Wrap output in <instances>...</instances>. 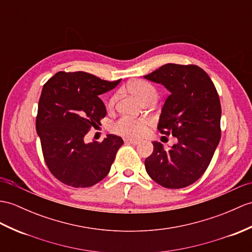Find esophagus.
Wrapping results in <instances>:
<instances>
[{
  "mask_svg": "<svg viewBox=\"0 0 252 252\" xmlns=\"http://www.w3.org/2000/svg\"><path fill=\"white\" fill-rule=\"evenodd\" d=\"M126 143L132 144V145H137V144H139V140H137V139H132V138H126Z\"/></svg>",
  "mask_w": 252,
  "mask_h": 252,
  "instance_id": "obj_1",
  "label": "esophagus"
}]
</instances>
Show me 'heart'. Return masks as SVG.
I'll return each mask as SVG.
<instances>
[{"label": "heart", "instance_id": "1", "mask_svg": "<svg viewBox=\"0 0 252 252\" xmlns=\"http://www.w3.org/2000/svg\"><path fill=\"white\" fill-rule=\"evenodd\" d=\"M127 90L132 94L135 95L140 102L145 103L150 99L156 101L158 97V92L156 88L145 80H134L127 85ZM118 95L115 94L109 101V106L113 107L117 102ZM151 125V120L148 118H131V117L124 116L120 119L114 122L112 130L116 134L122 136L138 138L143 136L147 131L148 126Z\"/></svg>", "mask_w": 252, "mask_h": 252}]
</instances>
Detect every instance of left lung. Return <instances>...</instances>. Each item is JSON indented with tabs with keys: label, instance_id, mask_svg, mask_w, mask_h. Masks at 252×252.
<instances>
[{
	"label": "left lung",
	"instance_id": "8db88e82",
	"mask_svg": "<svg viewBox=\"0 0 252 252\" xmlns=\"http://www.w3.org/2000/svg\"><path fill=\"white\" fill-rule=\"evenodd\" d=\"M144 77L171 92L163 105L158 130L177 138L165 150L154 142L145 160L149 176L168 189L192 185L206 171L220 142L221 105L207 73L197 65L167 63Z\"/></svg>",
	"mask_w": 252,
	"mask_h": 252
}]
</instances>
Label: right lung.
<instances>
[{"mask_svg":"<svg viewBox=\"0 0 252 252\" xmlns=\"http://www.w3.org/2000/svg\"><path fill=\"white\" fill-rule=\"evenodd\" d=\"M120 80L107 81L86 72H59L44 85L38 102L36 131L49 171L61 183L87 188L107 176L120 136L108 134L102 143H85V135L101 126L106 108L99 95Z\"/></svg>","mask_w":252,"mask_h":252,"instance_id":"add662e5","label":"right lung"}]
</instances>
